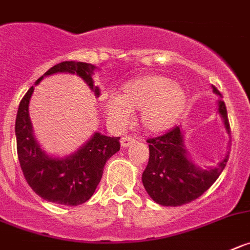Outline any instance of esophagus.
<instances>
[{
  "mask_svg": "<svg viewBox=\"0 0 250 250\" xmlns=\"http://www.w3.org/2000/svg\"><path fill=\"white\" fill-rule=\"evenodd\" d=\"M121 146H123V147H127V146H130V145H132V144L135 143V139H132V137H130V136H124L123 139H121Z\"/></svg>",
  "mask_w": 250,
  "mask_h": 250,
  "instance_id": "esophagus-1",
  "label": "esophagus"
}]
</instances>
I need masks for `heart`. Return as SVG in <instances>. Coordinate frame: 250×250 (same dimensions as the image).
Segmentation results:
<instances>
[{
  "mask_svg": "<svg viewBox=\"0 0 250 250\" xmlns=\"http://www.w3.org/2000/svg\"><path fill=\"white\" fill-rule=\"evenodd\" d=\"M186 91L164 75H146L124 84L121 94H109L104 99L106 115L116 126L131 120V111L140 110L141 123L151 132L170 129L186 109Z\"/></svg>",
  "mask_w": 250,
  "mask_h": 250,
  "instance_id": "1",
  "label": "heart"
}]
</instances>
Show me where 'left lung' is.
Returning <instances> with one entry per match:
<instances>
[{
	"instance_id": "obj_1",
	"label": "left lung",
	"mask_w": 250,
	"mask_h": 250,
	"mask_svg": "<svg viewBox=\"0 0 250 250\" xmlns=\"http://www.w3.org/2000/svg\"><path fill=\"white\" fill-rule=\"evenodd\" d=\"M213 91L222 97L214 86ZM218 114L226 131L229 123L224 102H218ZM150 157L143 173V183L148 196L166 207H177L197 200L209 188L226 167L229 152L213 168H202L188 156L181 126H175L165 135L148 139Z\"/></svg>"
}]
</instances>
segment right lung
Masks as SVG:
<instances>
[{
	"mask_svg": "<svg viewBox=\"0 0 250 250\" xmlns=\"http://www.w3.org/2000/svg\"><path fill=\"white\" fill-rule=\"evenodd\" d=\"M95 65L83 62H62L37 80L57 73L77 74L93 90L100 95L99 86L94 85ZM34 91L31 86L18 106L16 118L17 155L24 178L32 189L43 200L63 206H78L93 196L97 189L107 160L120 150V137H109L95 132L79 150L65 157H52L42 150L33 135L29 119V100Z\"/></svg>",
	"mask_w": 250,
	"mask_h": 250,
	"instance_id": "right-lung-1",
	"label": "right lung"
}]
</instances>
